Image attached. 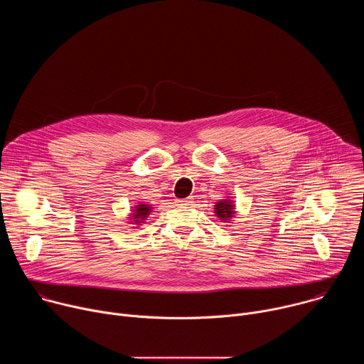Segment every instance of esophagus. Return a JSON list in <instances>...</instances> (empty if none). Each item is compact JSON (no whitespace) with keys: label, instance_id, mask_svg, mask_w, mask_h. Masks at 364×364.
Listing matches in <instances>:
<instances>
[{"label":"esophagus","instance_id":"esophagus-1","mask_svg":"<svg viewBox=\"0 0 364 364\" xmlns=\"http://www.w3.org/2000/svg\"><path fill=\"white\" fill-rule=\"evenodd\" d=\"M177 203L180 205H191L194 201H193V197H187V198H181V200H177Z\"/></svg>","mask_w":364,"mask_h":364}]
</instances>
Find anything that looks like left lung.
I'll list each match as a JSON object with an SVG mask.
<instances>
[{"mask_svg":"<svg viewBox=\"0 0 364 364\" xmlns=\"http://www.w3.org/2000/svg\"><path fill=\"white\" fill-rule=\"evenodd\" d=\"M236 205L235 200L230 196H226V198H222L215 204V215L223 222V223H232V220L236 216Z\"/></svg>","mask_w":364,"mask_h":364,"instance_id":"left-lung-1","label":"left lung"}]
</instances>
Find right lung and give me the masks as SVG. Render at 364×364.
<instances>
[{"label": "right lung", "mask_w": 364, "mask_h": 364, "mask_svg": "<svg viewBox=\"0 0 364 364\" xmlns=\"http://www.w3.org/2000/svg\"><path fill=\"white\" fill-rule=\"evenodd\" d=\"M151 212H152L151 204L145 201H139L131 209V213L128 215V223L132 225V228L134 226L139 228L142 223H145V219L151 215Z\"/></svg>", "instance_id": "right-lung-1"}]
</instances>
